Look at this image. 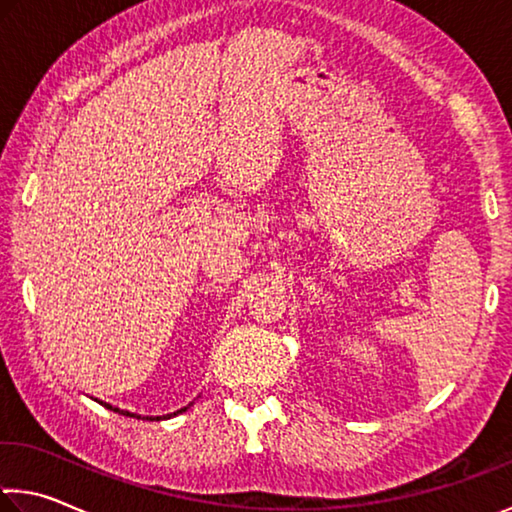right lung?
<instances>
[{"label": "right lung", "instance_id": "1", "mask_svg": "<svg viewBox=\"0 0 512 512\" xmlns=\"http://www.w3.org/2000/svg\"><path fill=\"white\" fill-rule=\"evenodd\" d=\"M97 401V399H95ZM97 403H102V401H97ZM104 408L107 410H113V412H118V415H123V417H132V419H150V421H159V419H170V417H175V415H182V412H186L189 410V405H186V408H180L177 412H173V415H166V417H141V415H134V412H127V410H120V408H113V405H109V403H102Z\"/></svg>", "mask_w": 512, "mask_h": 512}]
</instances>
